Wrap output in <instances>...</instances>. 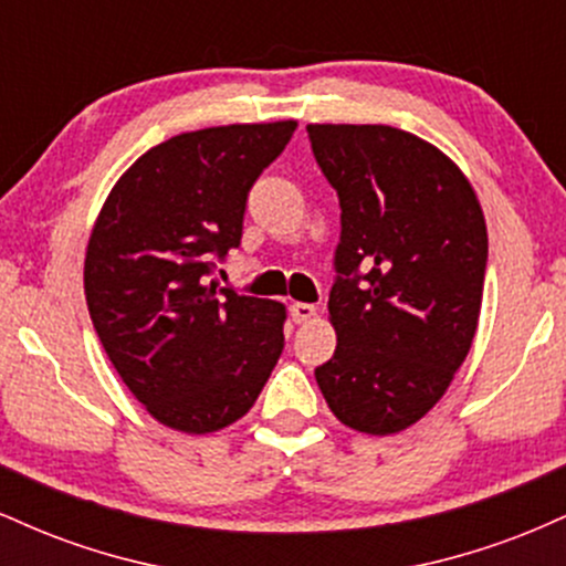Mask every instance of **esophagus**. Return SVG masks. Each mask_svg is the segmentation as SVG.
<instances>
[{
	"label": "esophagus",
	"instance_id": "34e87169",
	"mask_svg": "<svg viewBox=\"0 0 566 566\" xmlns=\"http://www.w3.org/2000/svg\"><path fill=\"white\" fill-rule=\"evenodd\" d=\"M290 316H292V322H295V324H303V322L314 319V316H316V305H311V303H292L290 305Z\"/></svg>",
	"mask_w": 566,
	"mask_h": 566
}]
</instances>
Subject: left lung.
<instances>
[{"mask_svg":"<svg viewBox=\"0 0 566 566\" xmlns=\"http://www.w3.org/2000/svg\"><path fill=\"white\" fill-rule=\"evenodd\" d=\"M340 199L329 322L316 367L340 423L388 437L418 423L469 356L482 311L486 226L450 157L388 125H308Z\"/></svg>","mask_w":566,"mask_h":566,"instance_id":"8db88e82","label":"left lung"}]
</instances>
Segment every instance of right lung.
Segmentation results:
<instances>
[{
  "mask_svg": "<svg viewBox=\"0 0 566 566\" xmlns=\"http://www.w3.org/2000/svg\"><path fill=\"white\" fill-rule=\"evenodd\" d=\"M297 122L207 127L146 151L116 180L84 258L90 319L159 423L212 433L250 412L284 348L282 303L218 287L250 188Z\"/></svg>",
  "mask_w": 566,
  "mask_h": 566,
  "instance_id": "obj_1",
  "label": "right lung"
}]
</instances>
